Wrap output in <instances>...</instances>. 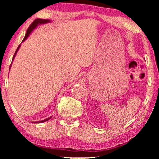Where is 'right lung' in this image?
<instances>
[{
    "instance_id": "obj_1",
    "label": "right lung",
    "mask_w": 159,
    "mask_h": 159,
    "mask_svg": "<svg viewBox=\"0 0 159 159\" xmlns=\"http://www.w3.org/2000/svg\"><path fill=\"white\" fill-rule=\"evenodd\" d=\"M50 21H51V20H49V19H35V20H34V21H33V22H32V23L31 24V25H30V27H29V28H28V29H27V33H26L25 38H24L22 42H21V43H23L24 41H25V40H27V39L28 38V37L30 36V34L32 33V31H33V30H34V29H35V28H36L37 27H38V25H43V24L49 23ZM20 46H21V45H19V47L17 48L16 51V52H15V53H14V57H13L12 61L14 59L15 56H16L17 52H18V51H19V48H20ZM11 66H10V68H11ZM10 68H9V69H10ZM51 118V116L49 117V118L46 119H44V120H43V121H35V122H34V123H43V122H45V121H48V119H50Z\"/></svg>"
}]
</instances>
